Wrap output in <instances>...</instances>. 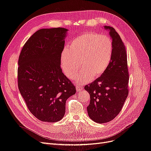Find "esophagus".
I'll return each instance as SVG.
<instances>
[{"label":"esophagus","mask_w":151,"mask_h":151,"mask_svg":"<svg viewBox=\"0 0 151 151\" xmlns=\"http://www.w3.org/2000/svg\"><path fill=\"white\" fill-rule=\"evenodd\" d=\"M76 91H80L83 90V88L81 86H80L79 85H76Z\"/></svg>","instance_id":"1"}]
</instances>
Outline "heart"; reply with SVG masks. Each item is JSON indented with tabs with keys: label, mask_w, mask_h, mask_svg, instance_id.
<instances>
[{
	"label": "heart",
	"mask_w": 151,
	"mask_h": 151,
	"mask_svg": "<svg viewBox=\"0 0 151 151\" xmlns=\"http://www.w3.org/2000/svg\"><path fill=\"white\" fill-rule=\"evenodd\" d=\"M113 53V45L104 35L90 32L76 37L61 55V66L65 75L72 79L86 83L102 75L108 67Z\"/></svg>",
	"instance_id": "1"
}]
</instances>
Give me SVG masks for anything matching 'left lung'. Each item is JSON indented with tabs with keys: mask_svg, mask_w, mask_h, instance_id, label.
<instances>
[{
	"mask_svg": "<svg viewBox=\"0 0 151 151\" xmlns=\"http://www.w3.org/2000/svg\"><path fill=\"white\" fill-rule=\"evenodd\" d=\"M104 29L109 31L112 39V59L101 76L85 86L90 95L88 116L100 124L111 121L119 113L128 95L129 82L124 45L114 28L104 26Z\"/></svg>",
	"mask_w": 151,
	"mask_h": 151,
	"instance_id": "obj_1",
	"label": "left lung"
}]
</instances>
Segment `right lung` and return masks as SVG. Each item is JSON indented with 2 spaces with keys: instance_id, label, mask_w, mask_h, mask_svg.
<instances>
[{
  "instance_id": "1",
  "label": "right lung",
  "mask_w": 151,
  "mask_h": 151,
  "mask_svg": "<svg viewBox=\"0 0 151 151\" xmlns=\"http://www.w3.org/2000/svg\"><path fill=\"white\" fill-rule=\"evenodd\" d=\"M68 29L38 30L22 48L18 62V86L31 113L43 122L60 121L66 101L76 88L63 74L61 55Z\"/></svg>"
}]
</instances>
